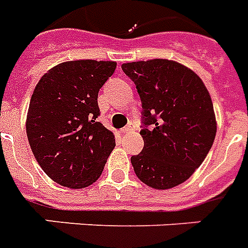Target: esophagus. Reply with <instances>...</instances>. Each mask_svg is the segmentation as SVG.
<instances>
[{
    "label": "esophagus",
    "instance_id": "1",
    "mask_svg": "<svg viewBox=\"0 0 248 248\" xmlns=\"http://www.w3.org/2000/svg\"><path fill=\"white\" fill-rule=\"evenodd\" d=\"M134 128H135V124H132V122H130V124H128L127 126H124V127L122 128V130H121V132H124V134H127V132L132 131Z\"/></svg>",
    "mask_w": 248,
    "mask_h": 248
}]
</instances>
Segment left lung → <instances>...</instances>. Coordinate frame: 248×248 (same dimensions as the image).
Segmentation results:
<instances>
[{"label": "left lung", "instance_id": "1", "mask_svg": "<svg viewBox=\"0 0 248 248\" xmlns=\"http://www.w3.org/2000/svg\"><path fill=\"white\" fill-rule=\"evenodd\" d=\"M141 100L144 148L132 155L136 176L155 189L184 183L203 162L216 135L214 105L193 71L166 59L122 64Z\"/></svg>", "mask_w": 248, "mask_h": 248}]
</instances>
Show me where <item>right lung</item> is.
I'll use <instances>...</instances> for the list:
<instances>
[{
  "label": "right lung",
  "mask_w": 248,
  "mask_h": 248,
  "mask_svg": "<svg viewBox=\"0 0 248 248\" xmlns=\"http://www.w3.org/2000/svg\"><path fill=\"white\" fill-rule=\"evenodd\" d=\"M114 62L76 60L42 76L29 103L27 136L50 179L81 189L99 179L116 147L112 131L97 121V93L116 71Z\"/></svg>",
  "instance_id": "right-lung-1"
}]
</instances>
